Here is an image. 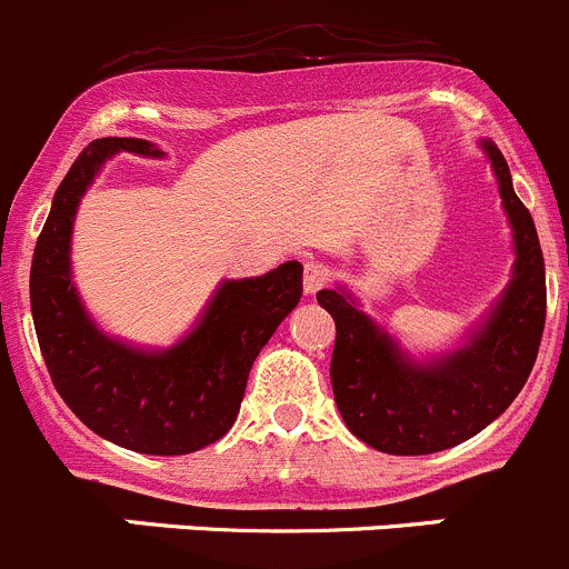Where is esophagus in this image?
Segmentation results:
<instances>
[{
    "label": "esophagus",
    "instance_id": "obj_1",
    "mask_svg": "<svg viewBox=\"0 0 569 569\" xmlns=\"http://www.w3.org/2000/svg\"><path fill=\"white\" fill-rule=\"evenodd\" d=\"M326 282H329V271H326V266H320V262H307V266H303V290H307L309 296L323 290Z\"/></svg>",
    "mask_w": 569,
    "mask_h": 569
}]
</instances>
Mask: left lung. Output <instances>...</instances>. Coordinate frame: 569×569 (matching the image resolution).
I'll list each match as a JSON object with an SVG mask.
<instances>
[{"instance_id":"1","label":"left lung","mask_w":569,"mask_h":569,"mask_svg":"<svg viewBox=\"0 0 569 569\" xmlns=\"http://www.w3.org/2000/svg\"><path fill=\"white\" fill-rule=\"evenodd\" d=\"M498 177L515 238V271L500 301L462 348L418 362L357 307L351 292L320 290L335 318L331 390L353 437L392 457L446 451L487 429L509 409L537 362L545 329V260L537 227L511 188V173L492 140H481Z\"/></svg>"}]
</instances>
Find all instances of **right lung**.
<instances>
[{
	"label": "right lung",
	"instance_id": "1",
	"mask_svg": "<svg viewBox=\"0 0 569 569\" xmlns=\"http://www.w3.org/2000/svg\"><path fill=\"white\" fill-rule=\"evenodd\" d=\"M118 151L162 157L140 138H99L82 149L52 199L30 271L38 346L71 412L104 440L151 457H182L221 440L240 412L249 370L301 298V262L232 279L177 346L146 351L107 337L71 282V229L80 199Z\"/></svg>",
	"mask_w": 569,
	"mask_h": 569
}]
</instances>
